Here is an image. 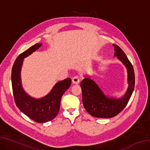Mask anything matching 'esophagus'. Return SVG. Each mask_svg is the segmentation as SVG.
<instances>
[{"instance_id":"esophagus-1","label":"esophagus","mask_w":150,"mask_h":150,"mask_svg":"<svg viewBox=\"0 0 150 150\" xmlns=\"http://www.w3.org/2000/svg\"><path fill=\"white\" fill-rule=\"evenodd\" d=\"M79 82H80V79L78 76H75V77H73L72 83L73 84H78V83H79Z\"/></svg>"}]
</instances>
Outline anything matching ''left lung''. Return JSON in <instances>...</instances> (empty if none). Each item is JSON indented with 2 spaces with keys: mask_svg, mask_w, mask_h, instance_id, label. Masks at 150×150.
Segmentation results:
<instances>
[{
  "mask_svg": "<svg viewBox=\"0 0 150 150\" xmlns=\"http://www.w3.org/2000/svg\"><path fill=\"white\" fill-rule=\"evenodd\" d=\"M117 56L127 68L128 75V88L124 96L118 99L107 98L103 95L98 85L91 79L85 78L81 83L83 103L85 110L91 116L97 118H112L123 110L133 93L135 86V75L132 64L125 53L117 45L113 44Z\"/></svg>",
  "mask_w": 150,
  "mask_h": 150,
  "instance_id": "8db88e82",
  "label": "left lung"
}]
</instances>
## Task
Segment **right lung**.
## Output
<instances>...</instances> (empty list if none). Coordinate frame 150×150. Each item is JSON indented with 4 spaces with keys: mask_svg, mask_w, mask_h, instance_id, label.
<instances>
[{
    "mask_svg": "<svg viewBox=\"0 0 150 150\" xmlns=\"http://www.w3.org/2000/svg\"><path fill=\"white\" fill-rule=\"evenodd\" d=\"M41 44H35L18 55L12 69V87L15 103L20 111L36 122L43 123L50 121L57 115L62 97L71 84L70 78L58 82L45 97L35 100L24 93L20 81V69L24 57L38 49Z\"/></svg>",
    "mask_w": 150,
    "mask_h": 150,
    "instance_id": "obj_1",
    "label": "right lung"
}]
</instances>
